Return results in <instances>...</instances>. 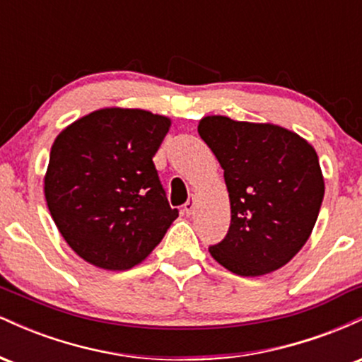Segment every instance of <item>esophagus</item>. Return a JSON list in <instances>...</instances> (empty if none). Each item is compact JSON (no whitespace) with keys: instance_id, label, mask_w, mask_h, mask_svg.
<instances>
[{"instance_id":"obj_1","label":"esophagus","mask_w":362,"mask_h":362,"mask_svg":"<svg viewBox=\"0 0 362 362\" xmlns=\"http://www.w3.org/2000/svg\"><path fill=\"white\" fill-rule=\"evenodd\" d=\"M194 207H195V195H190V197H189V201H187L185 204H184V213H185L187 216H189V214H192Z\"/></svg>"}]
</instances>
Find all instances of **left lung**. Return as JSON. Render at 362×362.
Returning a JSON list of instances; mask_svg holds the SVG:
<instances>
[{
    "label": "left lung",
    "mask_w": 362,
    "mask_h": 362,
    "mask_svg": "<svg viewBox=\"0 0 362 362\" xmlns=\"http://www.w3.org/2000/svg\"><path fill=\"white\" fill-rule=\"evenodd\" d=\"M197 131L224 170L231 206L230 230L211 255L236 276L277 271L317 223L325 194L317 151L274 124L207 115Z\"/></svg>",
    "instance_id": "1"
}]
</instances>
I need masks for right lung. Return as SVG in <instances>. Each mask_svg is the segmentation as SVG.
<instances>
[{"mask_svg":"<svg viewBox=\"0 0 362 362\" xmlns=\"http://www.w3.org/2000/svg\"><path fill=\"white\" fill-rule=\"evenodd\" d=\"M170 124L110 107L74 120L54 141L45 201L66 243L95 267L141 264L178 218L153 163Z\"/></svg>","mask_w":362,"mask_h":362,"instance_id":"1","label":"right lung"}]
</instances>
